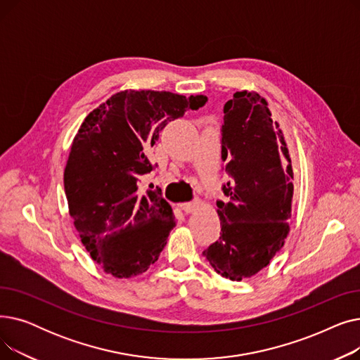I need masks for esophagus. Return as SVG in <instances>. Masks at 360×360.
<instances>
[{
    "instance_id": "34e87169",
    "label": "esophagus",
    "mask_w": 360,
    "mask_h": 360,
    "mask_svg": "<svg viewBox=\"0 0 360 360\" xmlns=\"http://www.w3.org/2000/svg\"><path fill=\"white\" fill-rule=\"evenodd\" d=\"M200 205H201V201H200V200H195V201H193V202H182V204H179L181 210H184L185 213H193V212H195Z\"/></svg>"
}]
</instances>
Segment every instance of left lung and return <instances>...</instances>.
<instances>
[{"mask_svg": "<svg viewBox=\"0 0 360 360\" xmlns=\"http://www.w3.org/2000/svg\"><path fill=\"white\" fill-rule=\"evenodd\" d=\"M221 159L231 181L217 201L221 232L202 255L217 274L240 281L266 269L289 235L293 169L267 101L242 90L223 108Z\"/></svg>", "mask_w": 360, "mask_h": 360, "instance_id": "1", "label": "left lung"}]
</instances>
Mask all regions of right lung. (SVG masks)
<instances>
[{"label": "right lung", "mask_w": 360, "mask_h": 360, "mask_svg": "<svg viewBox=\"0 0 360 360\" xmlns=\"http://www.w3.org/2000/svg\"><path fill=\"white\" fill-rule=\"evenodd\" d=\"M202 94L122 90L84 118L64 170L68 212L84 248L105 273L139 276L165 248L175 217L160 190L139 182L153 166L147 151L167 122L197 110Z\"/></svg>", "instance_id": "1"}]
</instances>
